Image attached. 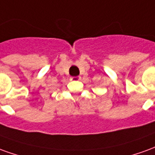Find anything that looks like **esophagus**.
I'll return each instance as SVG.
<instances>
[{
	"instance_id": "esophagus-1",
	"label": "esophagus",
	"mask_w": 155,
	"mask_h": 155,
	"mask_svg": "<svg viewBox=\"0 0 155 155\" xmlns=\"http://www.w3.org/2000/svg\"><path fill=\"white\" fill-rule=\"evenodd\" d=\"M80 79H81L80 77H72V78H71V80H73V81H79Z\"/></svg>"
}]
</instances>
